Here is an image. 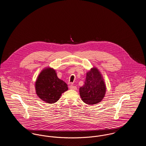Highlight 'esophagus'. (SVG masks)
<instances>
[{
    "instance_id": "1",
    "label": "esophagus",
    "mask_w": 146,
    "mask_h": 146,
    "mask_svg": "<svg viewBox=\"0 0 146 146\" xmlns=\"http://www.w3.org/2000/svg\"><path fill=\"white\" fill-rule=\"evenodd\" d=\"M70 89L71 90H76V86H74L73 85H70V86H69Z\"/></svg>"
}]
</instances>
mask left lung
<instances>
[{
    "label": "left lung",
    "instance_id": "1",
    "mask_svg": "<svg viewBox=\"0 0 146 146\" xmlns=\"http://www.w3.org/2000/svg\"><path fill=\"white\" fill-rule=\"evenodd\" d=\"M106 85L99 70L95 67L86 73L83 86L79 89L80 95L84 102L88 104L99 103L106 94Z\"/></svg>",
    "mask_w": 146,
    "mask_h": 146
}]
</instances>
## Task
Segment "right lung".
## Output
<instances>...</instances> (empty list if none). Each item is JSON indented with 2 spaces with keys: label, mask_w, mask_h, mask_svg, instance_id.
<instances>
[{
  "label": "right lung",
  "mask_w": 146,
  "mask_h": 146,
  "mask_svg": "<svg viewBox=\"0 0 146 146\" xmlns=\"http://www.w3.org/2000/svg\"><path fill=\"white\" fill-rule=\"evenodd\" d=\"M35 86L38 97L49 104L55 103L61 94L68 90L67 84L60 79L55 70L51 68L42 70L36 79Z\"/></svg>",
  "instance_id": "obj_1"
}]
</instances>
